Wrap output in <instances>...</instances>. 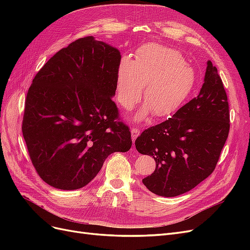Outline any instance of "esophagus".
Here are the masks:
<instances>
[{"instance_id":"1","label":"esophagus","mask_w":250,"mask_h":250,"mask_svg":"<svg viewBox=\"0 0 250 250\" xmlns=\"http://www.w3.org/2000/svg\"><path fill=\"white\" fill-rule=\"evenodd\" d=\"M140 135V130L138 129V128H135V127H132L131 128V138H132V142L134 143V141H135V139H137L138 137Z\"/></svg>"}]
</instances>
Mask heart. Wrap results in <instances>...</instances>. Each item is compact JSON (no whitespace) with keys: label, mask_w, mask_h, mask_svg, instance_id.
<instances>
[{"label":"heart","mask_w":250,"mask_h":250,"mask_svg":"<svg viewBox=\"0 0 250 250\" xmlns=\"http://www.w3.org/2000/svg\"><path fill=\"white\" fill-rule=\"evenodd\" d=\"M196 84L193 67L176 50L158 43L140 47L133 59H123L117 72V100L131 109L142 98L146 104L135 117L142 120L153 110L157 117L176 112L188 100Z\"/></svg>","instance_id":"1"}]
</instances>
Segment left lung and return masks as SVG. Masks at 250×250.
<instances>
[{"mask_svg":"<svg viewBox=\"0 0 250 250\" xmlns=\"http://www.w3.org/2000/svg\"><path fill=\"white\" fill-rule=\"evenodd\" d=\"M229 125L228 96L217 67L208 60L199 95L135 140L139 152L156 163L143 184L164 197L192 190L214 172Z\"/></svg>","mask_w":250,"mask_h":250,"instance_id":"1","label":"left lung"}]
</instances>
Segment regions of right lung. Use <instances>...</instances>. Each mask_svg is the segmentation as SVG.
<instances>
[{"label":"right lung","mask_w":250,"mask_h":250,"mask_svg":"<svg viewBox=\"0 0 250 250\" xmlns=\"http://www.w3.org/2000/svg\"><path fill=\"white\" fill-rule=\"evenodd\" d=\"M121 62L118 49L94 36L58 51L29 87L21 131L40 177L60 190L92 181L113 152L132 145L112 97Z\"/></svg>","instance_id":"1"}]
</instances>
